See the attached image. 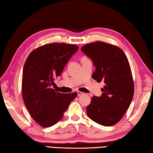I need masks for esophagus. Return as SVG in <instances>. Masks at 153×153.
I'll use <instances>...</instances> for the list:
<instances>
[{
    "instance_id": "esophagus-1",
    "label": "esophagus",
    "mask_w": 153,
    "mask_h": 153,
    "mask_svg": "<svg viewBox=\"0 0 153 153\" xmlns=\"http://www.w3.org/2000/svg\"><path fill=\"white\" fill-rule=\"evenodd\" d=\"M82 92H81V91H77V94H78V96H80V95H82Z\"/></svg>"
}]
</instances>
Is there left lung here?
I'll use <instances>...</instances> for the list:
<instances>
[{"label":"left lung","instance_id":"obj_1","mask_svg":"<svg viewBox=\"0 0 153 153\" xmlns=\"http://www.w3.org/2000/svg\"><path fill=\"white\" fill-rule=\"evenodd\" d=\"M91 59L95 71L92 77L105 82L101 97L93 96L87 114L97 124L110 126L122 118L131 103L134 86L126 56L116 45L97 41L81 48Z\"/></svg>","mask_w":153,"mask_h":153}]
</instances>
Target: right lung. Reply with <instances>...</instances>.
I'll use <instances>...</instances> for the list:
<instances>
[{
	"mask_svg": "<svg viewBox=\"0 0 153 153\" xmlns=\"http://www.w3.org/2000/svg\"><path fill=\"white\" fill-rule=\"evenodd\" d=\"M79 50L75 44L51 43L36 48L24 64L22 95L27 109L39 126L48 128L62 118L77 93H61L52 86L72 55Z\"/></svg>",
	"mask_w": 153,
	"mask_h": 153,
	"instance_id": "obj_1",
	"label": "right lung"
}]
</instances>
